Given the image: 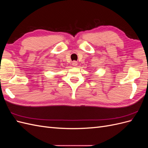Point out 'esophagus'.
I'll use <instances>...</instances> for the list:
<instances>
[{"label":"esophagus","instance_id":"34e87169","mask_svg":"<svg viewBox=\"0 0 148 148\" xmlns=\"http://www.w3.org/2000/svg\"><path fill=\"white\" fill-rule=\"evenodd\" d=\"M72 65H73V66H77V65H78L77 62H76V61H73V62H72Z\"/></svg>","mask_w":148,"mask_h":148}]
</instances>
